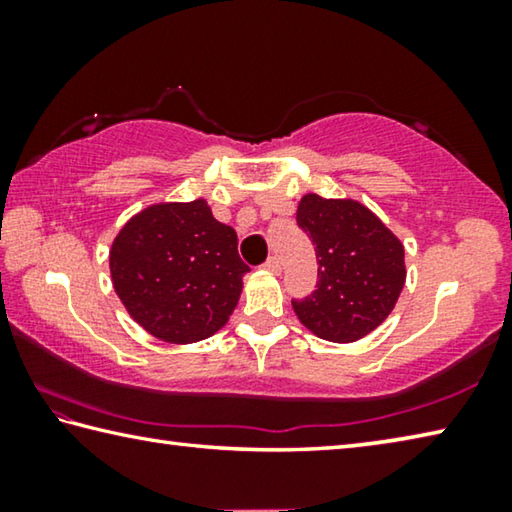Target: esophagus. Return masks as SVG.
I'll return each instance as SVG.
<instances>
[{"label":"esophagus","mask_w":512,"mask_h":512,"mask_svg":"<svg viewBox=\"0 0 512 512\" xmlns=\"http://www.w3.org/2000/svg\"><path fill=\"white\" fill-rule=\"evenodd\" d=\"M264 268H266V271H271V273H280L282 264H280V259H277V257H268Z\"/></svg>","instance_id":"obj_1"}]
</instances>
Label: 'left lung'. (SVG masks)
I'll return each mask as SVG.
<instances>
[{"instance_id":"8db88e82","label":"left lung","mask_w":512,"mask_h":512,"mask_svg":"<svg viewBox=\"0 0 512 512\" xmlns=\"http://www.w3.org/2000/svg\"><path fill=\"white\" fill-rule=\"evenodd\" d=\"M296 221L316 246V291L291 300L309 332L352 343L391 314L404 289V246L366 205L350 198L302 196Z\"/></svg>"}]
</instances>
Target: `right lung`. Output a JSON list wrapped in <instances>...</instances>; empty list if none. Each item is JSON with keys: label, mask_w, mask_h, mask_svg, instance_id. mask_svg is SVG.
Listing matches in <instances>:
<instances>
[{"label": "right lung", "mask_w": 512, "mask_h": 512, "mask_svg": "<svg viewBox=\"0 0 512 512\" xmlns=\"http://www.w3.org/2000/svg\"><path fill=\"white\" fill-rule=\"evenodd\" d=\"M250 268L237 232L203 198L135 214L110 248V275L128 314L155 339L196 343L228 323Z\"/></svg>", "instance_id": "add662e5"}]
</instances>
